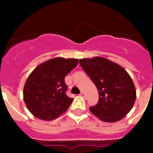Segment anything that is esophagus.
Masks as SVG:
<instances>
[{"instance_id":"34e87169","label":"esophagus","mask_w":153,"mask_h":153,"mask_svg":"<svg viewBox=\"0 0 153 153\" xmlns=\"http://www.w3.org/2000/svg\"><path fill=\"white\" fill-rule=\"evenodd\" d=\"M79 95L82 96V97H85V95H86V94H85V93H84V92H81Z\"/></svg>"}]
</instances>
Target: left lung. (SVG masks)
Returning a JSON list of instances; mask_svg holds the SVG:
<instances>
[{"label": "left lung", "instance_id": "obj_1", "mask_svg": "<svg viewBox=\"0 0 153 153\" xmlns=\"http://www.w3.org/2000/svg\"><path fill=\"white\" fill-rule=\"evenodd\" d=\"M79 64L98 89L99 100L91 113L105 122L121 120L136 100L133 82L123 67L102 57L82 59Z\"/></svg>", "mask_w": 153, "mask_h": 153}]
</instances>
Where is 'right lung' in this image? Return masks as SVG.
I'll list each match as a JSON object with an SVG mask.
<instances>
[{
	"label": "right lung",
	"mask_w": 153,
	"mask_h": 153,
	"mask_svg": "<svg viewBox=\"0 0 153 153\" xmlns=\"http://www.w3.org/2000/svg\"><path fill=\"white\" fill-rule=\"evenodd\" d=\"M79 63L77 59L55 58L39 65L24 87V100L35 117L51 121L63 114L73 102L67 95L64 79Z\"/></svg>",
	"instance_id": "1"
}]
</instances>
